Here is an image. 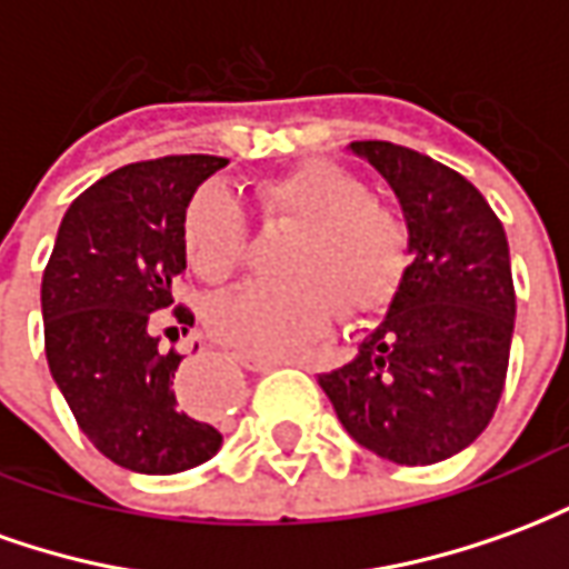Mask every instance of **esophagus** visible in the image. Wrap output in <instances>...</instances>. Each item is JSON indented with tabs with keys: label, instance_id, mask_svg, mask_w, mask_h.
Wrapping results in <instances>:
<instances>
[{
	"label": "esophagus",
	"instance_id": "esophagus-1",
	"mask_svg": "<svg viewBox=\"0 0 569 569\" xmlns=\"http://www.w3.org/2000/svg\"><path fill=\"white\" fill-rule=\"evenodd\" d=\"M237 362L252 371H268V369H277V366H283V359H261V357H249V353H237Z\"/></svg>",
	"mask_w": 569,
	"mask_h": 569
}]
</instances>
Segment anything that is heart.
Returning a JSON list of instances; mask_svg holds the SVG:
<instances>
[{"mask_svg":"<svg viewBox=\"0 0 569 569\" xmlns=\"http://www.w3.org/2000/svg\"><path fill=\"white\" fill-rule=\"evenodd\" d=\"M264 222L298 231L283 256L286 277L252 280L207 308L210 332L249 357L296 353L329 326L341 301L347 317L390 305L411 261L406 219L375 200L371 186L326 158H308L259 179ZM182 249L207 283H224L249 259L252 228L224 182H203L182 212Z\"/></svg>","mask_w":569,"mask_h":569,"instance_id":"obj_1","label":"heart"}]
</instances>
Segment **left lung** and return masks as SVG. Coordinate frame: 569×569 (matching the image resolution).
Here are the masks:
<instances>
[{"instance_id": "left-lung-1", "label": "left lung", "mask_w": 569, "mask_h": 569, "mask_svg": "<svg viewBox=\"0 0 569 569\" xmlns=\"http://www.w3.org/2000/svg\"><path fill=\"white\" fill-rule=\"evenodd\" d=\"M390 182L411 264L390 313L322 393L353 439L399 466L448 460L500 406L515 329L509 240L466 176L406 146L350 142Z\"/></svg>"}]
</instances>
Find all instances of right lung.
<instances>
[{
    "mask_svg": "<svg viewBox=\"0 0 569 569\" xmlns=\"http://www.w3.org/2000/svg\"><path fill=\"white\" fill-rule=\"evenodd\" d=\"M224 163L163 154L112 170L72 200L42 273L48 369L93 448L130 472L173 476L222 445L179 393L182 353H163L161 332L173 341L194 322L173 301L186 273L179 228L188 198Z\"/></svg>",
    "mask_w": 569,
    "mask_h": 569,
    "instance_id": "add662e5",
    "label": "right lung"
}]
</instances>
